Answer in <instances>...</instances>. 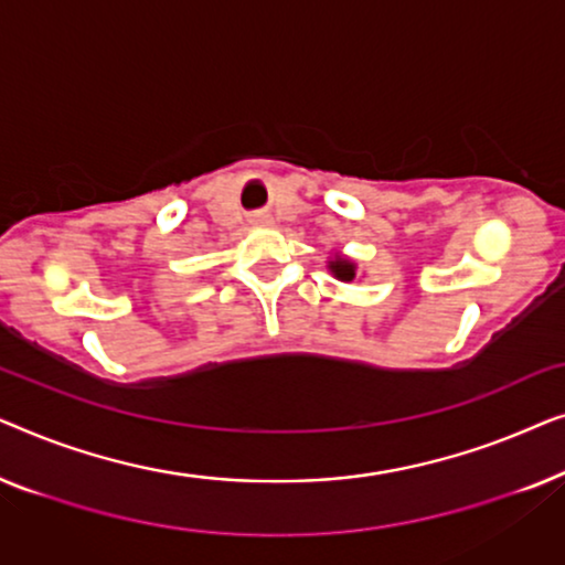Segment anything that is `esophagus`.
Masks as SVG:
<instances>
[{
  "label": "esophagus",
  "mask_w": 565,
  "mask_h": 565,
  "mask_svg": "<svg viewBox=\"0 0 565 565\" xmlns=\"http://www.w3.org/2000/svg\"><path fill=\"white\" fill-rule=\"evenodd\" d=\"M257 221H259V223H269V221H267V215H259V218H257Z\"/></svg>",
  "instance_id": "1"
}]
</instances>
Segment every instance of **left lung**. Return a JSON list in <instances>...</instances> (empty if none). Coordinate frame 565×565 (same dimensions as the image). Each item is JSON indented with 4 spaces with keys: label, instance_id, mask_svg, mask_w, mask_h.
<instances>
[{
    "label": "left lung",
    "instance_id": "obj_1",
    "mask_svg": "<svg viewBox=\"0 0 565 565\" xmlns=\"http://www.w3.org/2000/svg\"><path fill=\"white\" fill-rule=\"evenodd\" d=\"M329 269H331V275L337 277V280L352 282L354 273H358V265H354V262L347 259V257H334L329 262Z\"/></svg>",
    "mask_w": 565,
    "mask_h": 565
}]
</instances>
